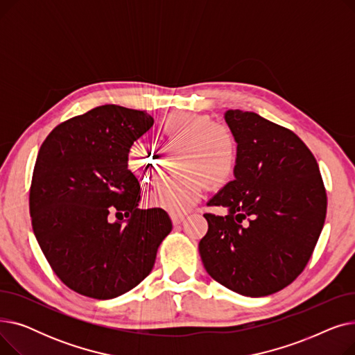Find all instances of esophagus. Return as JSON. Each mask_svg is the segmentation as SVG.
<instances>
[{
  "instance_id": "1",
  "label": "esophagus",
  "mask_w": 355,
  "mask_h": 355,
  "mask_svg": "<svg viewBox=\"0 0 355 355\" xmlns=\"http://www.w3.org/2000/svg\"><path fill=\"white\" fill-rule=\"evenodd\" d=\"M170 217H171V220H173V225H180L181 221H184V218H185V216H182V214H174V213H171L170 214Z\"/></svg>"
}]
</instances>
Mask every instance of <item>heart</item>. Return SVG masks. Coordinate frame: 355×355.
Segmentation results:
<instances>
[{
  "mask_svg": "<svg viewBox=\"0 0 355 355\" xmlns=\"http://www.w3.org/2000/svg\"><path fill=\"white\" fill-rule=\"evenodd\" d=\"M157 138L168 151H177L178 178L155 185L148 202L168 213H185L201 198L204 184L211 189L225 185L239 164V145L232 129L214 123L210 116L174 112L157 123ZM128 165L144 184L161 174V158L153 145L135 142L128 151Z\"/></svg>",
  "mask_w": 355,
  "mask_h": 355,
  "instance_id": "obj_1",
  "label": "heart"
}]
</instances>
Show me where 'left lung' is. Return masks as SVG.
<instances>
[{
    "mask_svg": "<svg viewBox=\"0 0 355 355\" xmlns=\"http://www.w3.org/2000/svg\"><path fill=\"white\" fill-rule=\"evenodd\" d=\"M239 145L234 180L209 200L227 216L204 214L198 250L207 273L252 297L288 286L306 266L322 232L327 194L320 166L292 130L254 112L229 109Z\"/></svg>",
    "mask_w": 355,
    "mask_h": 355,
    "instance_id": "obj_1",
    "label": "left lung"
}]
</instances>
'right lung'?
I'll use <instances>...</instances> for the list:
<instances>
[{
	"instance_id": "add662e5",
	"label": "right lung",
	"mask_w": 355,
	"mask_h": 355,
	"mask_svg": "<svg viewBox=\"0 0 355 355\" xmlns=\"http://www.w3.org/2000/svg\"><path fill=\"white\" fill-rule=\"evenodd\" d=\"M154 118L102 105L55 126L37 155L30 214L54 273L74 292L112 300L151 273L173 229L161 209H138L141 185L128 151ZM127 217L114 223L110 214Z\"/></svg>"
}]
</instances>
